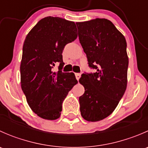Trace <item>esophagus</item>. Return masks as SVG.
I'll use <instances>...</instances> for the list:
<instances>
[{
    "label": "esophagus",
    "instance_id": "obj_1",
    "mask_svg": "<svg viewBox=\"0 0 148 148\" xmlns=\"http://www.w3.org/2000/svg\"><path fill=\"white\" fill-rule=\"evenodd\" d=\"M75 76H76V79L79 81V79L80 77H81V74H79V73H76Z\"/></svg>",
    "mask_w": 148,
    "mask_h": 148
}]
</instances>
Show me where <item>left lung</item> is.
<instances>
[{"instance_id":"1","label":"left lung","mask_w":148,"mask_h":148,"mask_svg":"<svg viewBox=\"0 0 148 148\" xmlns=\"http://www.w3.org/2000/svg\"><path fill=\"white\" fill-rule=\"evenodd\" d=\"M76 24L89 66L96 70L84 72L79 79L85 89L79 98L80 112L84 120L97 122L112 113L126 90L129 63L127 42L107 19Z\"/></svg>"}]
</instances>
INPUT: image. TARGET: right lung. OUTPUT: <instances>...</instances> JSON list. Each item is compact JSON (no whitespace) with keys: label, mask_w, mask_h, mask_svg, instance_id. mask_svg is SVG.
Listing matches in <instances>:
<instances>
[{"label":"right lung","mask_w":148,"mask_h":148,"mask_svg":"<svg viewBox=\"0 0 148 148\" xmlns=\"http://www.w3.org/2000/svg\"><path fill=\"white\" fill-rule=\"evenodd\" d=\"M74 22L59 17L42 18L31 30L23 46L21 84L34 112L45 120L59 118L62 103L78 82L74 73L62 72L65 46L77 38ZM59 64L58 72L53 68Z\"/></svg>","instance_id":"obj_1"}]
</instances>
